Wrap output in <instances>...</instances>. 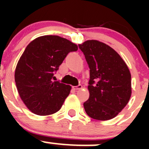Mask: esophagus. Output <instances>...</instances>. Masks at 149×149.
<instances>
[{
  "label": "esophagus",
  "instance_id": "1",
  "mask_svg": "<svg viewBox=\"0 0 149 149\" xmlns=\"http://www.w3.org/2000/svg\"><path fill=\"white\" fill-rule=\"evenodd\" d=\"M73 88L74 90H79L82 88V86L81 85H79V86H73Z\"/></svg>",
  "mask_w": 149,
  "mask_h": 149
}]
</instances>
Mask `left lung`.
I'll return each mask as SVG.
<instances>
[{
  "mask_svg": "<svg viewBox=\"0 0 149 149\" xmlns=\"http://www.w3.org/2000/svg\"><path fill=\"white\" fill-rule=\"evenodd\" d=\"M79 46L90 69L89 98L84 103V109L94 120L112 119L124 109L131 97L128 67L120 55L105 43L91 40Z\"/></svg>",
  "mask_w": 149,
  "mask_h": 149,
  "instance_id": "left-lung-1",
  "label": "left lung"
}]
</instances>
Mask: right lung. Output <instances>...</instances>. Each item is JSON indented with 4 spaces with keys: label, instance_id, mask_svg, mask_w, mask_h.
Segmentation results:
<instances>
[{
    "label": "right lung",
    "instance_id": "right-lung-1",
    "mask_svg": "<svg viewBox=\"0 0 149 149\" xmlns=\"http://www.w3.org/2000/svg\"><path fill=\"white\" fill-rule=\"evenodd\" d=\"M77 50V45L56 35L41 36L28 45L16 65L15 82L31 112L45 116L60 110L71 86L52 81L53 72L69 52Z\"/></svg>",
    "mask_w": 149,
    "mask_h": 149
}]
</instances>
